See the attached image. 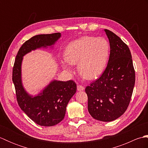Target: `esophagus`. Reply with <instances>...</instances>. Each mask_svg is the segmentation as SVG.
Returning <instances> with one entry per match:
<instances>
[{
    "instance_id": "esophagus-1",
    "label": "esophagus",
    "mask_w": 148,
    "mask_h": 148,
    "mask_svg": "<svg viewBox=\"0 0 148 148\" xmlns=\"http://www.w3.org/2000/svg\"><path fill=\"white\" fill-rule=\"evenodd\" d=\"M77 90L78 91H83L84 90V87L82 85H79V84H78L77 86Z\"/></svg>"
}]
</instances>
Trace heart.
I'll use <instances>...</instances> for the list:
<instances>
[{
	"mask_svg": "<svg viewBox=\"0 0 148 148\" xmlns=\"http://www.w3.org/2000/svg\"><path fill=\"white\" fill-rule=\"evenodd\" d=\"M110 55L109 42L103 37L84 36L67 46L65 58L62 62L65 69L77 64V71L87 79H93L105 70Z\"/></svg>",
	"mask_w": 148,
	"mask_h": 148,
	"instance_id": "heart-1",
	"label": "heart"
}]
</instances>
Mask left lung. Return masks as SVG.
Here are the masks:
<instances>
[{
  "mask_svg": "<svg viewBox=\"0 0 148 148\" xmlns=\"http://www.w3.org/2000/svg\"><path fill=\"white\" fill-rule=\"evenodd\" d=\"M104 31L110 44L108 65L100 77L87 86L88 110L102 121L115 120L129 105L136 81L132 58L128 46L114 33Z\"/></svg>",
  "mask_w": 148,
  "mask_h": 148,
  "instance_id": "1",
  "label": "left lung"
}]
</instances>
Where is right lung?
I'll return each mask as SVG.
<instances>
[{"instance_id": "1", "label": "right lung", "mask_w": 148, "mask_h": 148, "mask_svg": "<svg viewBox=\"0 0 148 148\" xmlns=\"http://www.w3.org/2000/svg\"><path fill=\"white\" fill-rule=\"evenodd\" d=\"M60 33L40 34L25 42L16 56L12 79L19 106L29 117L40 126L51 127L64 118L66 107L76 92L77 86L72 80L53 81L37 96L32 97L25 91L21 84V65L23 56L41 47L54 45Z\"/></svg>"}]
</instances>
